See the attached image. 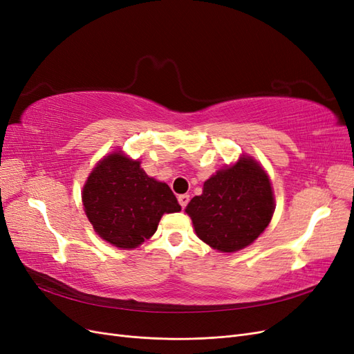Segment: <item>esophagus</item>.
I'll list each match as a JSON object with an SVG mask.
<instances>
[{"mask_svg": "<svg viewBox=\"0 0 354 354\" xmlns=\"http://www.w3.org/2000/svg\"><path fill=\"white\" fill-rule=\"evenodd\" d=\"M178 203H180V205H181V208H186V205H187V203H189V195H178Z\"/></svg>", "mask_w": 354, "mask_h": 354, "instance_id": "34e87169", "label": "esophagus"}]
</instances>
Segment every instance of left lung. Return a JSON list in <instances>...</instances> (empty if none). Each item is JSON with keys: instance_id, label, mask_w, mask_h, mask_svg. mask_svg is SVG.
I'll return each instance as SVG.
<instances>
[{"instance_id": "8db88e82", "label": "left lung", "mask_w": 354, "mask_h": 354, "mask_svg": "<svg viewBox=\"0 0 354 354\" xmlns=\"http://www.w3.org/2000/svg\"><path fill=\"white\" fill-rule=\"evenodd\" d=\"M273 211L270 180L250 158L208 178L202 195L186 208L199 239L221 252L252 243L269 226Z\"/></svg>"}]
</instances>
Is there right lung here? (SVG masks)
I'll return each mask as SVG.
<instances>
[{"label":"right lung","instance_id":"right-lung-1","mask_svg":"<svg viewBox=\"0 0 354 354\" xmlns=\"http://www.w3.org/2000/svg\"><path fill=\"white\" fill-rule=\"evenodd\" d=\"M85 214L99 236L118 248H136L158 229L162 214L178 212L177 198L140 168L113 153L97 164L82 190Z\"/></svg>","mask_w":354,"mask_h":354}]
</instances>
